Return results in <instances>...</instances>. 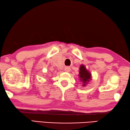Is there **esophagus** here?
<instances>
[{
    "instance_id": "34e87169",
    "label": "esophagus",
    "mask_w": 130,
    "mask_h": 130,
    "mask_svg": "<svg viewBox=\"0 0 130 130\" xmlns=\"http://www.w3.org/2000/svg\"><path fill=\"white\" fill-rule=\"evenodd\" d=\"M65 71L66 72H70V68H69V67H66V68H65Z\"/></svg>"
}]
</instances>
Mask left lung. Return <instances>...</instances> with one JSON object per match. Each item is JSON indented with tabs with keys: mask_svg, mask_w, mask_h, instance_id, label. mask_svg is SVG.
<instances>
[{
	"mask_svg": "<svg viewBox=\"0 0 130 130\" xmlns=\"http://www.w3.org/2000/svg\"><path fill=\"white\" fill-rule=\"evenodd\" d=\"M79 77L80 81L83 83L82 86H85L86 84L89 82V80L91 79V74L89 71L86 69L85 66L81 64L79 68Z\"/></svg>",
	"mask_w": 130,
	"mask_h": 130,
	"instance_id": "8db88e82",
	"label": "left lung"
}]
</instances>
